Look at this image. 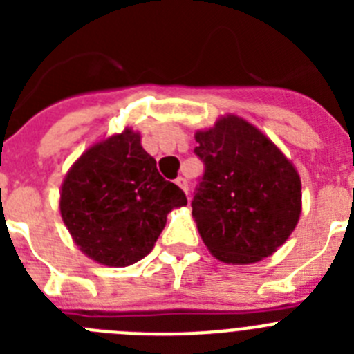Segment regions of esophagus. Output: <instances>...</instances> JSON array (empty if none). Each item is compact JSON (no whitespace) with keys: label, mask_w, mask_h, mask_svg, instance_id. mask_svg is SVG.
Returning a JSON list of instances; mask_svg holds the SVG:
<instances>
[{"label":"esophagus","mask_w":354,"mask_h":354,"mask_svg":"<svg viewBox=\"0 0 354 354\" xmlns=\"http://www.w3.org/2000/svg\"><path fill=\"white\" fill-rule=\"evenodd\" d=\"M175 184H177V186H179L180 189L187 195V180L184 179V177H177V179H175Z\"/></svg>","instance_id":"1"}]
</instances>
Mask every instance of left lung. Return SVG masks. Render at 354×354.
<instances>
[{
    "label": "left lung",
    "instance_id": "8db88e82",
    "mask_svg": "<svg viewBox=\"0 0 354 354\" xmlns=\"http://www.w3.org/2000/svg\"><path fill=\"white\" fill-rule=\"evenodd\" d=\"M204 175L193 193L198 232L216 259L252 264L270 257L301 212V180L289 159L239 117L195 134Z\"/></svg>",
    "mask_w": 354,
    "mask_h": 354
}]
</instances>
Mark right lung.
<instances>
[{
  "mask_svg": "<svg viewBox=\"0 0 354 354\" xmlns=\"http://www.w3.org/2000/svg\"><path fill=\"white\" fill-rule=\"evenodd\" d=\"M186 204L183 189L159 175L140 134L126 129L74 162L62 186L60 212L81 252L124 268L150 253L168 212Z\"/></svg>",
  "mask_w": 354,
  "mask_h": 354,
  "instance_id": "add662e5",
  "label": "right lung"
}]
</instances>
